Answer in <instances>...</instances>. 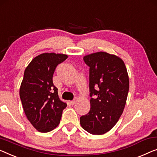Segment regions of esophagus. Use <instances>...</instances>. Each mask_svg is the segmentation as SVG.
Segmentation results:
<instances>
[{"instance_id":"1","label":"esophagus","mask_w":157,"mask_h":157,"mask_svg":"<svg viewBox=\"0 0 157 157\" xmlns=\"http://www.w3.org/2000/svg\"><path fill=\"white\" fill-rule=\"evenodd\" d=\"M77 101V98H74L73 101H70V103H71V105H74L75 103H76V102Z\"/></svg>"}]
</instances>
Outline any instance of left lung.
<instances>
[{"label": "left lung", "mask_w": 157, "mask_h": 157, "mask_svg": "<svg viewBox=\"0 0 157 157\" xmlns=\"http://www.w3.org/2000/svg\"><path fill=\"white\" fill-rule=\"evenodd\" d=\"M83 60L90 67L91 98L89 113L81 117L80 123L90 134L103 135L116 124L123 112L129 91L128 71L121 58L107 52L88 54Z\"/></svg>", "instance_id": "left-lung-1"}]
</instances>
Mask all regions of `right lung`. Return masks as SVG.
<instances>
[{"label":"right lung","mask_w":157,"mask_h":157,"mask_svg":"<svg viewBox=\"0 0 157 157\" xmlns=\"http://www.w3.org/2000/svg\"><path fill=\"white\" fill-rule=\"evenodd\" d=\"M67 58V54L43 53L34 58L25 70L20 97L27 118L40 132L55 129L67 105L60 100L52 81L56 67Z\"/></svg>","instance_id":"obj_1"}]
</instances>
